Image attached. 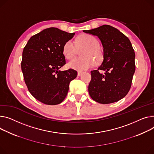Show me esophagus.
<instances>
[{
  "instance_id": "34e87169",
  "label": "esophagus",
  "mask_w": 154,
  "mask_h": 154,
  "mask_svg": "<svg viewBox=\"0 0 154 154\" xmlns=\"http://www.w3.org/2000/svg\"><path fill=\"white\" fill-rule=\"evenodd\" d=\"M82 73H83L82 72H80V71H79L78 72H77V75H78V76H80V75L82 74Z\"/></svg>"
}]
</instances>
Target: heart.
Returning <instances> with one entry per match:
<instances>
[{
	"instance_id": "heart-1",
	"label": "heart",
	"mask_w": 154,
	"mask_h": 154,
	"mask_svg": "<svg viewBox=\"0 0 154 154\" xmlns=\"http://www.w3.org/2000/svg\"><path fill=\"white\" fill-rule=\"evenodd\" d=\"M76 45L73 41L69 40L63 46V54L67 59L75 56L78 49L81 50L82 57H75L68 63L69 68L75 70L82 71L88 69L94 65L100 64L103 59V54L99 48L98 41L89 35H81L76 38Z\"/></svg>"
}]
</instances>
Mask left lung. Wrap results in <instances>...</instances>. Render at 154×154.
I'll use <instances>...</instances> for the list:
<instances>
[{
	"label": "left lung",
	"mask_w": 154,
	"mask_h": 154,
	"mask_svg": "<svg viewBox=\"0 0 154 154\" xmlns=\"http://www.w3.org/2000/svg\"><path fill=\"white\" fill-rule=\"evenodd\" d=\"M84 32L97 36L103 48V60L97 70L91 71L88 85L91 98L108 104L123 98L130 90L135 72V53L129 38L118 29L108 25ZM105 71L100 74L99 70Z\"/></svg>",
	"instance_id": "left-lung-1"
}]
</instances>
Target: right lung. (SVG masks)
<instances>
[{
	"label": "right lung",
	"mask_w": 154,
	"mask_h": 154,
	"mask_svg": "<svg viewBox=\"0 0 154 154\" xmlns=\"http://www.w3.org/2000/svg\"><path fill=\"white\" fill-rule=\"evenodd\" d=\"M74 35L57 28H46L31 37L23 49L21 67L25 82L29 93L44 104L60 103L70 81L77 75L74 69L60 70L66 64L64 45Z\"/></svg>",
	"instance_id": "right-lung-1"
}]
</instances>
